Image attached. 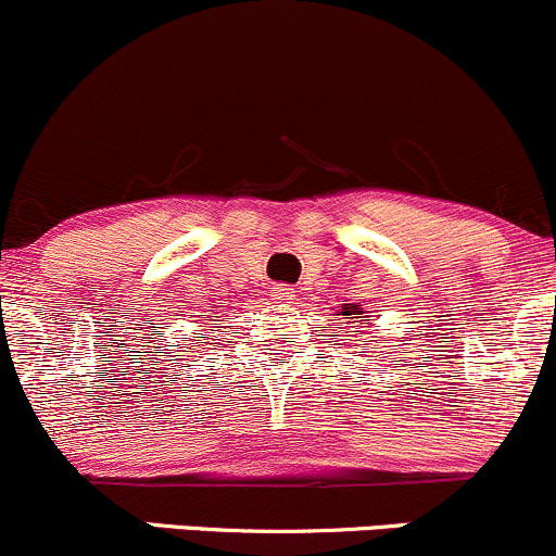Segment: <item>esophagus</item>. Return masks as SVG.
Returning <instances> with one entry per match:
<instances>
[{
    "instance_id": "obj_1",
    "label": "esophagus",
    "mask_w": 556,
    "mask_h": 556,
    "mask_svg": "<svg viewBox=\"0 0 556 556\" xmlns=\"http://www.w3.org/2000/svg\"><path fill=\"white\" fill-rule=\"evenodd\" d=\"M273 300H278V302H291V300H296V291L291 289V286L278 283V286H273Z\"/></svg>"
}]
</instances>
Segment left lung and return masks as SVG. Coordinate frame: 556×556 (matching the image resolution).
Segmentation results:
<instances>
[{
	"label": "left lung",
	"instance_id": "left-lung-1",
	"mask_svg": "<svg viewBox=\"0 0 556 556\" xmlns=\"http://www.w3.org/2000/svg\"><path fill=\"white\" fill-rule=\"evenodd\" d=\"M358 313H362V307H353V311H348V307H345V313H342V316H356L358 318ZM351 324H353V320H351Z\"/></svg>",
	"mask_w": 556,
	"mask_h": 556
}]
</instances>
